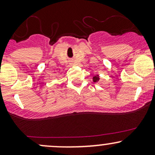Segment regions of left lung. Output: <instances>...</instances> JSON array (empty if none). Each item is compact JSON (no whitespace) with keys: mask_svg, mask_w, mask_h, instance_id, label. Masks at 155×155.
I'll use <instances>...</instances> for the list:
<instances>
[{"mask_svg":"<svg viewBox=\"0 0 155 155\" xmlns=\"http://www.w3.org/2000/svg\"><path fill=\"white\" fill-rule=\"evenodd\" d=\"M99 79H100V77H99L98 75L94 76V77L92 78V80H93L94 82H98Z\"/></svg>","mask_w":155,"mask_h":155,"instance_id":"8db88e82","label":"left lung"}]
</instances>
